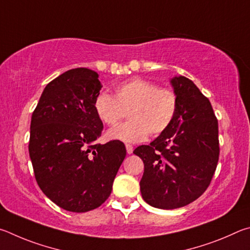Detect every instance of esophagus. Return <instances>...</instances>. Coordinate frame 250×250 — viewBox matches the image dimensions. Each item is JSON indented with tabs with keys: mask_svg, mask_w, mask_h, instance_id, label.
<instances>
[{
	"mask_svg": "<svg viewBox=\"0 0 250 250\" xmlns=\"http://www.w3.org/2000/svg\"><path fill=\"white\" fill-rule=\"evenodd\" d=\"M126 151H127V154H133V151H134V148H133V146L132 145H129V144H126Z\"/></svg>",
	"mask_w": 250,
	"mask_h": 250,
	"instance_id": "1",
	"label": "esophagus"
}]
</instances>
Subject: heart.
<instances>
[{
	"label": "heart",
	"instance_id": "obj_1",
	"mask_svg": "<svg viewBox=\"0 0 250 250\" xmlns=\"http://www.w3.org/2000/svg\"><path fill=\"white\" fill-rule=\"evenodd\" d=\"M178 107L176 92L141 78L118 84L115 96L102 92L94 101V111L105 125H116L128 112V122L106 133L108 139L125 143L143 142L149 133L163 134L171 126Z\"/></svg>",
	"mask_w": 250,
	"mask_h": 250
}]
</instances>
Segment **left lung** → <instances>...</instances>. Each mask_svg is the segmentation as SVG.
Listing matches in <instances>:
<instances>
[{
    "instance_id": "obj_1",
    "label": "left lung",
    "mask_w": 250,
    "mask_h": 250,
    "mask_svg": "<svg viewBox=\"0 0 250 250\" xmlns=\"http://www.w3.org/2000/svg\"><path fill=\"white\" fill-rule=\"evenodd\" d=\"M179 107L171 126L134 154L144 161L143 199L154 208L186 207L212 181L220 157L218 123L209 100L190 79L171 80Z\"/></svg>"
}]
</instances>
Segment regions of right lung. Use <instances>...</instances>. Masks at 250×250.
Instances as JSON below:
<instances>
[{
	"label": "right lung",
	"mask_w": 250,
	"mask_h": 250,
	"mask_svg": "<svg viewBox=\"0 0 250 250\" xmlns=\"http://www.w3.org/2000/svg\"><path fill=\"white\" fill-rule=\"evenodd\" d=\"M99 74L76 68L46 85L30 122L29 156L41 190L61 208L83 213L102 205L126 156L121 141L96 144L103 123L94 111Z\"/></svg>",
	"instance_id": "add662e5"
}]
</instances>
